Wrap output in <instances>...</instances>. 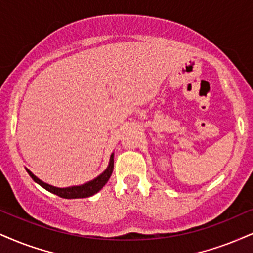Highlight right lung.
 <instances>
[{
  "instance_id": "obj_1",
  "label": "right lung",
  "mask_w": 253,
  "mask_h": 253,
  "mask_svg": "<svg viewBox=\"0 0 253 253\" xmlns=\"http://www.w3.org/2000/svg\"><path fill=\"white\" fill-rule=\"evenodd\" d=\"M112 170H114V154H111L110 156V161H109L108 168L103 171L98 177H96L95 179L90 180L88 183L82 184V185L69 186V188H56V186H52L50 184H46L43 182V180L37 178L35 174L28 169H27V172L29 173V176L35 180L37 184H40L42 188L48 190L49 192L55 193V195L60 196L62 198L74 199V198H86V197H90V196L95 195V193H97L99 190L107 184L112 173Z\"/></svg>"
}]
</instances>
